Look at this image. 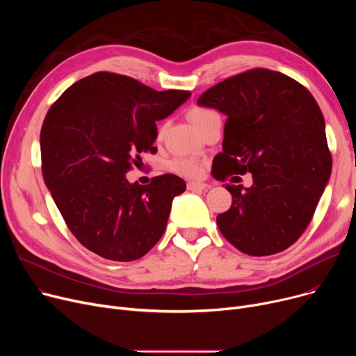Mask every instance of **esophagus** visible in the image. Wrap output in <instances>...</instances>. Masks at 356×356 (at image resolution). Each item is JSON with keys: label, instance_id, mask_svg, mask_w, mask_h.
<instances>
[{"label": "esophagus", "instance_id": "1", "mask_svg": "<svg viewBox=\"0 0 356 356\" xmlns=\"http://www.w3.org/2000/svg\"><path fill=\"white\" fill-rule=\"evenodd\" d=\"M207 188L208 186L204 183H200V181H189L188 183V191H191V192H202Z\"/></svg>", "mask_w": 356, "mask_h": 356}]
</instances>
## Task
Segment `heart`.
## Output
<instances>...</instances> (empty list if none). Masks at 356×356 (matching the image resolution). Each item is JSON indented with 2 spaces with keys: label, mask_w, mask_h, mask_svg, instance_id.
<instances>
[{
  "label": "heart",
  "mask_w": 356,
  "mask_h": 356,
  "mask_svg": "<svg viewBox=\"0 0 356 356\" xmlns=\"http://www.w3.org/2000/svg\"><path fill=\"white\" fill-rule=\"evenodd\" d=\"M211 114H213V111L211 109H207V108H193L189 111V120L191 122L199 128L200 124L207 120ZM164 134V127L160 128L159 131V138H161ZM172 170L183 177H189V179H195V177H199L202 175V164L195 160V159H191V157H176L173 161H172Z\"/></svg>",
  "instance_id": "1"
}]
</instances>
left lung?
Masks as SVG:
<instances>
[{
  "label": "left lung",
  "instance_id": "8db88e82",
  "mask_svg": "<svg viewBox=\"0 0 356 356\" xmlns=\"http://www.w3.org/2000/svg\"><path fill=\"white\" fill-rule=\"evenodd\" d=\"M197 105L227 115L212 176L252 175V186H229L231 208L220 234L241 252H282L307 228L332 173L325 118L312 93L287 74L252 69L212 86Z\"/></svg>",
  "mask_w": 356,
  "mask_h": 356
}]
</instances>
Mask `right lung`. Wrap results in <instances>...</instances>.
<instances>
[{"label":"right lung","mask_w":356,"mask_h":356,"mask_svg":"<svg viewBox=\"0 0 356 356\" xmlns=\"http://www.w3.org/2000/svg\"><path fill=\"white\" fill-rule=\"evenodd\" d=\"M191 95L98 72L73 83L51 105L40 133L43 179L85 248L125 263L157 244L186 183L163 175L143 186L125 175L141 153L154 149L156 121L172 115Z\"/></svg>","instance_id":"add662e5"}]
</instances>
